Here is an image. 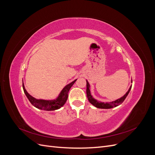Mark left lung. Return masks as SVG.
Returning a JSON list of instances; mask_svg holds the SVG:
<instances>
[{
  "label": "left lung",
  "instance_id": "1",
  "mask_svg": "<svg viewBox=\"0 0 155 155\" xmlns=\"http://www.w3.org/2000/svg\"><path fill=\"white\" fill-rule=\"evenodd\" d=\"M130 88H131V87L129 88V91L127 92V93L124 96L120 97V99L116 100V101L109 102V103L100 102V101H97L96 100L94 99V98L92 97L91 94V91H90V85H89L88 82L87 81V98H88L89 102H90L91 104H92L94 106H95L96 107L99 108V109H111V108L117 107L119 105L122 104L126 98V97L127 96V95L129 94Z\"/></svg>",
  "mask_w": 155,
  "mask_h": 155
}]
</instances>
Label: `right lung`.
<instances>
[{"label": "right lung", "mask_w": 155, "mask_h": 155, "mask_svg": "<svg viewBox=\"0 0 155 155\" xmlns=\"http://www.w3.org/2000/svg\"><path fill=\"white\" fill-rule=\"evenodd\" d=\"M76 80H74L72 83H70L67 86H65L64 88L61 92L59 96L58 97L57 99L54 100H37L35 97H32L30 95L28 92L26 91L25 88L24 84L22 83V88L26 97L29 100L31 104L37 109L44 110H55L60 109L61 107H63L65 103H66L68 99V94L69 90L72 86L74 85V83L76 82Z\"/></svg>", "instance_id": "right-lung-1"}]
</instances>
